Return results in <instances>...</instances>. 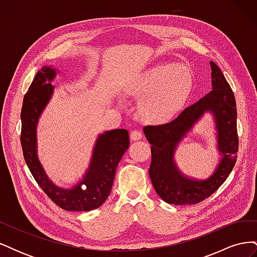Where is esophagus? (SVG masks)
<instances>
[{"instance_id": "esophagus-1", "label": "esophagus", "mask_w": 257, "mask_h": 257, "mask_svg": "<svg viewBox=\"0 0 257 257\" xmlns=\"http://www.w3.org/2000/svg\"><path fill=\"white\" fill-rule=\"evenodd\" d=\"M143 138V133L141 131L134 130L131 132V139L132 141H139V139Z\"/></svg>"}]
</instances>
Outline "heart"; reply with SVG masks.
I'll return each mask as SVG.
<instances>
[{"label": "heart", "mask_w": 257, "mask_h": 257, "mask_svg": "<svg viewBox=\"0 0 257 257\" xmlns=\"http://www.w3.org/2000/svg\"><path fill=\"white\" fill-rule=\"evenodd\" d=\"M193 83L188 66L163 63L139 77L134 93L138 99H145L141 108L146 118L165 121L180 110L191 94Z\"/></svg>", "instance_id": "b5f03b06"}]
</instances>
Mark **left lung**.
<instances>
[{
	"instance_id": "1",
	"label": "left lung",
	"mask_w": 257,
	"mask_h": 257,
	"mask_svg": "<svg viewBox=\"0 0 257 257\" xmlns=\"http://www.w3.org/2000/svg\"><path fill=\"white\" fill-rule=\"evenodd\" d=\"M210 65L212 90L205 97L185 108L172 121L144 127L147 141L151 145V182L158 195L168 204L194 205L205 200L224 183L236 164L239 147L236 99L221 69L212 61ZM206 111L215 114L222 160L211 176L196 181L178 172L173 153L176 145Z\"/></svg>"
}]
</instances>
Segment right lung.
Listing matches in <instances>:
<instances>
[{"instance_id":"obj_1","label":"right lung","mask_w":257,"mask_h":257,"mask_svg":"<svg viewBox=\"0 0 257 257\" xmlns=\"http://www.w3.org/2000/svg\"><path fill=\"white\" fill-rule=\"evenodd\" d=\"M56 69L44 66L23 97L21 109V147L31 174L54 204L66 211H90L102 206L110 194L116 166L130 146L128 132L116 128L99 135L90 167L82 180L72 189L53 184L36 154V124L52 94Z\"/></svg>"}]
</instances>
